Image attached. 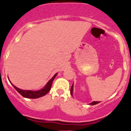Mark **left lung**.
<instances>
[{
    "mask_svg": "<svg viewBox=\"0 0 131 131\" xmlns=\"http://www.w3.org/2000/svg\"><path fill=\"white\" fill-rule=\"evenodd\" d=\"M73 84L72 85L71 88V96H73ZM98 103H100V102H95V101H94V102L90 103V105H96V104H98Z\"/></svg>",
    "mask_w": 131,
    "mask_h": 131,
    "instance_id": "1",
    "label": "left lung"
}]
</instances>
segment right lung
Masks as SVG:
<instances>
[{"label": "right lung", "mask_w": 131, "mask_h": 131, "mask_svg": "<svg viewBox=\"0 0 131 131\" xmlns=\"http://www.w3.org/2000/svg\"><path fill=\"white\" fill-rule=\"evenodd\" d=\"M57 75V73H56L54 76L53 77V78L46 83V85L43 87L42 89H40L38 91H31V90H23V89H19V88H17L16 86H15L13 83L10 82V83H12V85L14 87L15 89L21 94L23 97L27 98H38L40 97H42L43 96L46 95L48 93H49V91H50L51 88L52 83H53V80H54V78L56 77V76Z\"/></svg>", "instance_id": "right-lung-1"}]
</instances>
